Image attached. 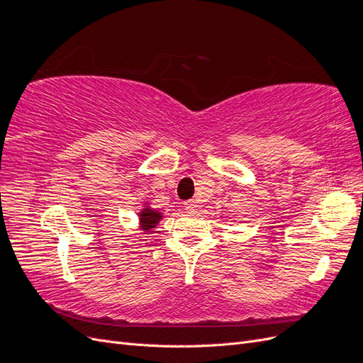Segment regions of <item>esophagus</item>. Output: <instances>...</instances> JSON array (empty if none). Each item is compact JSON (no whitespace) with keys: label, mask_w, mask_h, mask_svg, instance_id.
Instances as JSON below:
<instances>
[{"label":"esophagus","mask_w":363,"mask_h":363,"mask_svg":"<svg viewBox=\"0 0 363 363\" xmlns=\"http://www.w3.org/2000/svg\"><path fill=\"white\" fill-rule=\"evenodd\" d=\"M184 207H186V211H188V212H195L196 208H199V203H196L195 200H189V201L184 203Z\"/></svg>","instance_id":"1"}]
</instances>
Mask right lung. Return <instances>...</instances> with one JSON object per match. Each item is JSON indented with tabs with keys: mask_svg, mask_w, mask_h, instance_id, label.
I'll list each match as a JSON object with an SVG mask.
<instances>
[{
	"mask_svg": "<svg viewBox=\"0 0 363 363\" xmlns=\"http://www.w3.org/2000/svg\"><path fill=\"white\" fill-rule=\"evenodd\" d=\"M163 218V212L156 211L148 201H144V207L138 212V227L142 230V233L147 235L155 232V228H157Z\"/></svg>",
	"mask_w": 363,
	"mask_h": 363,
	"instance_id": "add662e5",
	"label": "right lung"
}]
</instances>
